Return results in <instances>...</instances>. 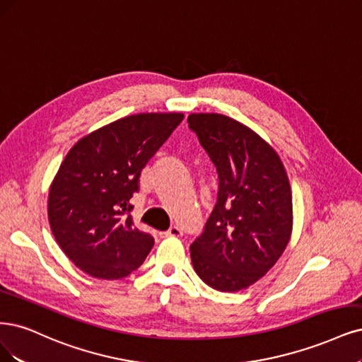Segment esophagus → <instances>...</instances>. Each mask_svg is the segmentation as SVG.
Here are the masks:
<instances>
[{"label":"esophagus","mask_w":362,"mask_h":362,"mask_svg":"<svg viewBox=\"0 0 362 362\" xmlns=\"http://www.w3.org/2000/svg\"><path fill=\"white\" fill-rule=\"evenodd\" d=\"M181 235H182V230L178 226H172L166 232H160V236H172V238H178Z\"/></svg>","instance_id":"obj_1"}]
</instances>
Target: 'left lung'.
Returning <instances> with one entry per match:
<instances>
[{"label": "left lung", "mask_w": 362, "mask_h": 362, "mask_svg": "<svg viewBox=\"0 0 362 362\" xmlns=\"http://www.w3.org/2000/svg\"><path fill=\"white\" fill-rule=\"evenodd\" d=\"M187 121L218 173L217 204L190 245L193 268L216 291L245 289L276 265L291 240L288 173L276 149L240 121L221 114Z\"/></svg>", "instance_id": "8db88e82"}]
</instances>
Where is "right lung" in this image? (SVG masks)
<instances>
[{"instance_id": "add662e5", "label": "right lung", "mask_w": 362, "mask_h": 362, "mask_svg": "<svg viewBox=\"0 0 362 362\" xmlns=\"http://www.w3.org/2000/svg\"><path fill=\"white\" fill-rule=\"evenodd\" d=\"M184 114L124 117L71 146L49 189L47 218L61 250L91 277L118 280L138 269L154 245L133 226L130 199L141 172Z\"/></svg>"}]
</instances>
